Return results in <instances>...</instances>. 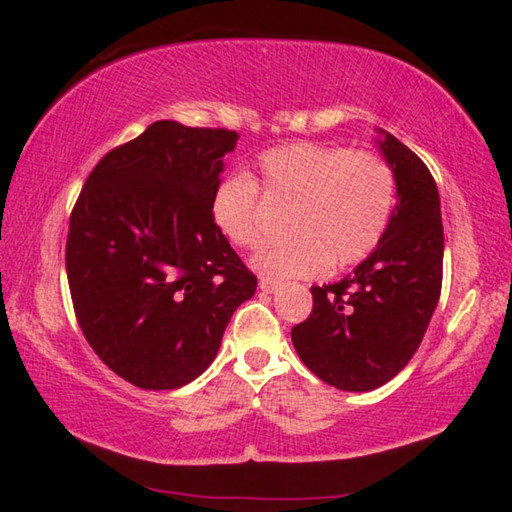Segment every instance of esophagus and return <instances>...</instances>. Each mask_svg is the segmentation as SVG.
<instances>
[{"label":"esophagus","mask_w":512,"mask_h":512,"mask_svg":"<svg viewBox=\"0 0 512 512\" xmlns=\"http://www.w3.org/2000/svg\"><path fill=\"white\" fill-rule=\"evenodd\" d=\"M259 288H262L264 293H275L277 288H280V282L271 280V277H259Z\"/></svg>","instance_id":"1"}]
</instances>
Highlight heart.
Returning <instances> with one entry per match:
<instances>
[{"instance_id": "b5f03b06", "label": "heart", "mask_w": 512, "mask_h": 512, "mask_svg": "<svg viewBox=\"0 0 512 512\" xmlns=\"http://www.w3.org/2000/svg\"><path fill=\"white\" fill-rule=\"evenodd\" d=\"M259 183L275 203L291 206L284 244L255 259L273 277H313L353 266L374 250L392 219L396 176L374 152L322 143L273 147L257 159ZM210 217L232 246L257 250L268 239L262 192L248 174H230L210 197Z\"/></svg>"}]
</instances>
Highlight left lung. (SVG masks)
I'll use <instances>...</instances> for the list:
<instances>
[{"label":"left lung","mask_w":512,"mask_h":512,"mask_svg":"<svg viewBox=\"0 0 512 512\" xmlns=\"http://www.w3.org/2000/svg\"><path fill=\"white\" fill-rule=\"evenodd\" d=\"M398 201L383 239L345 280L313 286V311L291 329L297 356L345 392L385 385L412 360L441 295L443 224L434 176L396 136L380 141Z\"/></svg>","instance_id":"obj_1"}]
</instances>
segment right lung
<instances>
[{
    "instance_id": "add662e5",
    "label": "right lung",
    "mask_w": 512,
    "mask_h": 512,
    "mask_svg": "<svg viewBox=\"0 0 512 512\" xmlns=\"http://www.w3.org/2000/svg\"><path fill=\"white\" fill-rule=\"evenodd\" d=\"M237 138L152 123L102 156L71 210L64 259L76 320L96 356L141 389L201 376L257 288L210 217Z\"/></svg>"
}]
</instances>
